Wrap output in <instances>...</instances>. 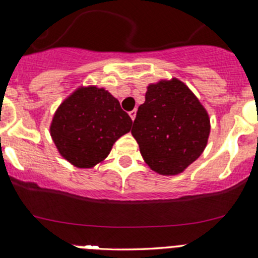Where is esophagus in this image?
Returning <instances> with one entry per match:
<instances>
[{"label": "esophagus", "mask_w": 258, "mask_h": 258, "mask_svg": "<svg viewBox=\"0 0 258 258\" xmlns=\"http://www.w3.org/2000/svg\"><path fill=\"white\" fill-rule=\"evenodd\" d=\"M128 114H130V117H131V119H132V121H134V119L136 118V110L131 111V112H128Z\"/></svg>", "instance_id": "obj_1"}]
</instances>
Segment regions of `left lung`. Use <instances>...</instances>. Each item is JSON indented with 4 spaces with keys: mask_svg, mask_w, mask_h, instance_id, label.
Wrapping results in <instances>:
<instances>
[{
    "mask_svg": "<svg viewBox=\"0 0 258 258\" xmlns=\"http://www.w3.org/2000/svg\"><path fill=\"white\" fill-rule=\"evenodd\" d=\"M137 111L132 136L155 172L181 173L204 152L210 135L209 114L181 81L150 85Z\"/></svg>",
    "mask_w": 258,
    "mask_h": 258,
    "instance_id": "left-lung-1",
    "label": "left lung"
}]
</instances>
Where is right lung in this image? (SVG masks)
<instances>
[{
	"instance_id": "obj_1",
	"label": "right lung",
	"mask_w": 258,
	"mask_h": 258,
	"mask_svg": "<svg viewBox=\"0 0 258 258\" xmlns=\"http://www.w3.org/2000/svg\"><path fill=\"white\" fill-rule=\"evenodd\" d=\"M131 126V117L111 93L81 87L57 108L49 131L62 157L76 167L90 168L107 157Z\"/></svg>"
}]
</instances>
